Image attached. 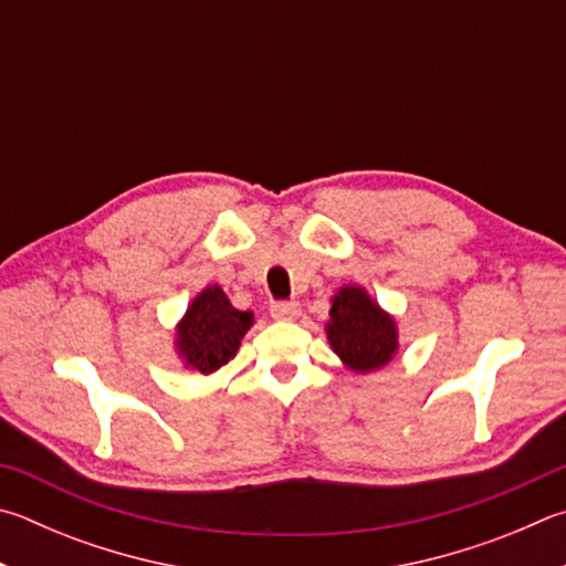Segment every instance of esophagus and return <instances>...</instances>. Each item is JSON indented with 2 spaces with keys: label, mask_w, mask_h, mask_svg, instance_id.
Segmentation results:
<instances>
[{
  "label": "esophagus",
  "mask_w": 566,
  "mask_h": 566,
  "mask_svg": "<svg viewBox=\"0 0 566 566\" xmlns=\"http://www.w3.org/2000/svg\"><path fill=\"white\" fill-rule=\"evenodd\" d=\"M302 306L296 302H274L270 306V314L276 318V322H294L296 316H300Z\"/></svg>",
  "instance_id": "1"
}]
</instances>
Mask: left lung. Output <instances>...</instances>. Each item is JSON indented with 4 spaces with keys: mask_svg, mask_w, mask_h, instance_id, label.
<instances>
[{
    "mask_svg": "<svg viewBox=\"0 0 566 566\" xmlns=\"http://www.w3.org/2000/svg\"><path fill=\"white\" fill-rule=\"evenodd\" d=\"M324 332L332 352L358 376L388 366L400 346L396 316L388 314L361 284L338 286Z\"/></svg>",
    "mask_w": 566,
    "mask_h": 566,
    "instance_id": "8db88e82",
    "label": "left lung"
}]
</instances>
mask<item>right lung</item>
I'll return each mask as SVG.
<instances>
[{"label":"right lung","instance_id":"1","mask_svg":"<svg viewBox=\"0 0 566 566\" xmlns=\"http://www.w3.org/2000/svg\"><path fill=\"white\" fill-rule=\"evenodd\" d=\"M254 326L252 312L234 310L220 284H208L192 296L176 324V348L185 368L210 376L240 352L244 334Z\"/></svg>","mask_w":566,"mask_h":566}]
</instances>
